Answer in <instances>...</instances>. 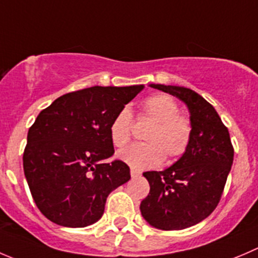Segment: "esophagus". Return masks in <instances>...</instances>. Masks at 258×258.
<instances>
[{
  "mask_svg": "<svg viewBox=\"0 0 258 258\" xmlns=\"http://www.w3.org/2000/svg\"><path fill=\"white\" fill-rule=\"evenodd\" d=\"M131 176L132 177H137V176H140V175H141V172L139 171V170H136V169H131Z\"/></svg>",
  "mask_w": 258,
  "mask_h": 258,
  "instance_id": "obj_1",
  "label": "esophagus"
}]
</instances>
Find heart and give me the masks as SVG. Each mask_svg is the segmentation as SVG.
Instances as JSON below:
<instances>
[{
    "label": "heart",
    "instance_id": "obj_1",
    "mask_svg": "<svg viewBox=\"0 0 258 258\" xmlns=\"http://www.w3.org/2000/svg\"><path fill=\"white\" fill-rule=\"evenodd\" d=\"M139 117H149L154 122L147 131V142L134 144L122 150L118 157L136 170L157 167L165 160L182 156L189 149L192 137V123L185 114L179 113V106L167 94H152L142 101ZM131 112L122 108L109 124V139L116 147L128 144L132 135Z\"/></svg>",
    "mask_w": 258,
    "mask_h": 258
}]
</instances>
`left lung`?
Listing matches in <instances>:
<instances>
[{
    "instance_id": "left-lung-1",
    "label": "left lung",
    "mask_w": 258,
    "mask_h": 258,
    "mask_svg": "<svg viewBox=\"0 0 258 258\" xmlns=\"http://www.w3.org/2000/svg\"><path fill=\"white\" fill-rule=\"evenodd\" d=\"M186 104L192 137L184 155L164 171H146L149 196L140 211L149 224L162 231H180L199 223L217 208L234 150L228 128L214 107L185 87L150 84Z\"/></svg>"
}]
</instances>
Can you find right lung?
I'll return each instance as SVG.
<instances>
[{
    "mask_svg": "<svg viewBox=\"0 0 258 258\" xmlns=\"http://www.w3.org/2000/svg\"><path fill=\"white\" fill-rule=\"evenodd\" d=\"M144 86L91 87L67 93L30 127L24 172L39 211L64 227H87L103 216L109 192L131 179L114 154L109 124Z\"/></svg>",
    "mask_w": 258,
    "mask_h": 258,
    "instance_id": "add662e5",
    "label": "right lung"
}]
</instances>
